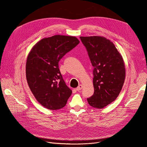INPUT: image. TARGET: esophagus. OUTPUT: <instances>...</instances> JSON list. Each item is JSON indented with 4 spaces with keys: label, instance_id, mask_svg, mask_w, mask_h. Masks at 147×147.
<instances>
[{
    "label": "esophagus",
    "instance_id": "obj_1",
    "mask_svg": "<svg viewBox=\"0 0 147 147\" xmlns=\"http://www.w3.org/2000/svg\"><path fill=\"white\" fill-rule=\"evenodd\" d=\"M82 88H83V85H82V84H80V85L76 88V90L78 91H80Z\"/></svg>",
    "mask_w": 147,
    "mask_h": 147
}]
</instances>
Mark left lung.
I'll return each instance as SVG.
<instances>
[{"label": "left lung", "instance_id": "1", "mask_svg": "<svg viewBox=\"0 0 147 147\" xmlns=\"http://www.w3.org/2000/svg\"><path fill=\"white\" fill-rule=\"evenodd\" d=\"M93 66L94 92L88 104L102 109L117 98L126 77L122 56L110 40L100 36L80 37Z\"/></svg>", "mask_w": 147, "mask_h": 147}]
</instances>
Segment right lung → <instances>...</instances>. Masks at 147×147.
Listing matches in <instances>:
<instances>
[{"label":"right lung","instance_id":"add662e5","mask_svg":"<svg viewBox=\"0 0 147 147\" xmlns=\"http://www.w3.org/2000/svg\"><path fill=\"white\" fill-rule=\"evenodd\" d=\"M79 43L75 37L56 35L40 40L29 52L26 65V79L35 99L44 107L52 110L63 108L72 94L58 63Z\"/></svg>","mask_w":147,"mask_h":147}]
</instances>
